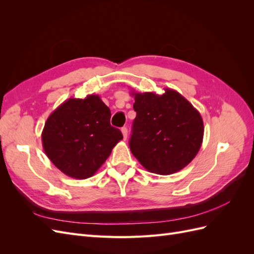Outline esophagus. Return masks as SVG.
Instances as JSON below:
<instances>
[{"mask_svg":"<svg viewBox=\"0 0 254 254\" xmlns=\"http://www.w3.org/2000/svg\"><path fill=\"white\" fill-rule=\"evenodd\" d=\"M122 133H123V137H124V141L127 140V136H128V129L127 127H123L122 128Z\"/></svg>","mask_w":254,"mask_h":254,"instance_id":"obj_1","label":"esophagus"}]
</instances>
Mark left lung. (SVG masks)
<instances>
[{"instance_id": "left-lung-1", "label": "left lung", "mask_w": 254, "mask_h": 254, "mask_svg": "<svg viewBox=\"0 0 254 254\" xmlns=\"http://www.w3.org/2000/svg\"><path fill=\"white\" fill-rule=\"evenodd\" d=\"M131 92L136 117L130 137V150L150 173L171 175L193 160L203 140V121L187 98L173 89Z\"/></svg>"}]
</instances>
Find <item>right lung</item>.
Returning <instances> with one entry per match:
<instances>
[{
  "mask_svg": "<svg viewBox=\"0 0 254 254\" xmlns=\"http://www.w3.org/2000/svg\"><path fill=\"white\" fill-rule=\"evenodd\" d=\"M110 109L99 95L66 99L44 124L45 155L71 178H90L123 139L121 130L110 125Z\"/></svg>",
  "mask_w": 254,
  "mask_h": 254,
  "instance_id": "add662e5",
  "label": "right lung"
}]
</instances>
